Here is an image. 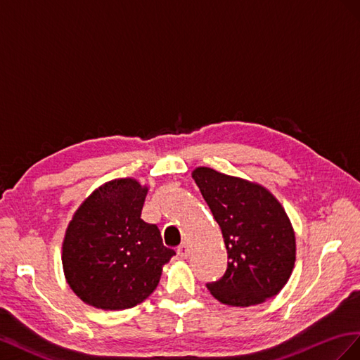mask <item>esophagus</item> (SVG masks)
Listing matches in <instances>:
<instances>
[{"mask_svg":"<svg viewBox=\"0 0 360 360\" xmlns=\"http://www.w3.org/2000/svg\"><path fill=\"white\" fill-rule=\"evenodd\" d=\"M190 252H191V249H190V244L188 243H182L179 248H178V255L181 256V258H188Z\"/></svg>","mask_w":360,"mask_h":360,"instance_id":"esophagus-1","label":"esophagus"}]
</instances>
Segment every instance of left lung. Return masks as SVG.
<instances>
[{
    "mask_svg": "<svg viewBox=\"0 0 360 360\" xmlns=\"http://www.w3.org/2000/svg\"><path fill=\"white\" fill-rule=\"evenodd\" d=\"M191 178L219 223L228 270L208 283L214 299L249 307L279 294L295 264V233L282 203L261 184L196 167Z\"/></svg>",
    "mask_w": 360,
    "mask_h": 360,
    "instance_id": "1",
    "label": "left lung"
}]
</instances>
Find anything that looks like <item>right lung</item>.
I'll return each mask as SVG.
<instances>
[{"mask_svg": "<svg viewBox=\"0 0 360 360\" xmlns=\"http://www.w3.org/2000/svg\"><path fill=\"white\" fill-rule=\"evenodd\" d=\"M149 187L136 178L102 184L69 221L61 264L70 290L102 311L134 307L155 291L174 250L162 244L157 224L141 220Z\"/></svg>", "mask_w": 360, "mask_h": 360, "instance_id": "right-lung-1", "label": "right lung"}]
</instances>
